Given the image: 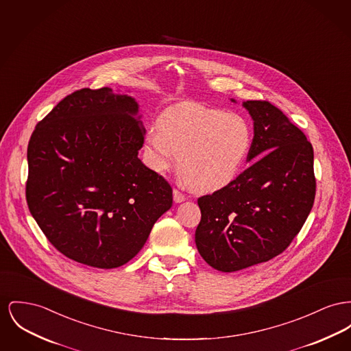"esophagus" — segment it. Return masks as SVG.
Segmentation results:
<instances>
[{
	"label": "esophagus",
	"mask_w": 351,
	"mask_h": 351,
	"mask_svg": "<svg viewBox=\"0 0 351 351\" xmlns=\"http://www.w3.org/2000/svg\"><path fill=\"white\" fill-rule=\"evenodd\" d=\"M173 200H175V203H182V202H184L186 200V196L179 191V189H173Z\"/></svg>",
	"instance_id": "obj_1"
}]
</instances>
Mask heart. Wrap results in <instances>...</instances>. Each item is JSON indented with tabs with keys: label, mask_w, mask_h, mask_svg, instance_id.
I'll list each match as a JSON object with an SVG mask.
<instances>
[{
	"label": "heart",
	"mask_w": 351,
	"mask_h": 351,
	"mask_svg": "<svg viewBox=\"0 0 351 351\" xmlns=\"http://www.w3.org/2000/svg\"><path fill=\"white\" fill-rule=\"evenodd\" d=\"M252 143V127L240 114L184 102L168 107L158 127L147 131L145 160L154 171L165 172L179 155L186 183L210 192L237 178Z\"/></svg>",
	"instance_id": "1"
}]
</instances>
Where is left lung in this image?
Returning a JSON list of instances; mask_svg holds the SVG:
<instances>
[{
    "label": "left lung",
    "mask_w": 351,
    "mask_h": 351,
    "mask_svg": "<svg viewBox=\"0 0 351 351\" xmlns=\"http://www.w3.org/2000/svg\"><path fill=\"white\" fill-rule=\"evenodd\" d=\"M243 106L253 119L247 160L254 162L227 186L197 199L202 220L195 243L206 264L220 271L249 268L282 253L315 197L314 152L305 134L268 101Z\"/></svg>",
    "instance_id": "8db88e82"
}]
</instances>
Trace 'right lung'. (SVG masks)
<instances>
[{"label": "right lung", "instance_id": "add662e5", "mask_svg": "<svg viewBox=\"0 0 351 351\" xmlns=\"http://www.w3.org/2000/svg\"><path fill=\"white\" fill-rule=\"evenodd\" d=\"M138 104L111 88L63 98L27 145L29 210L51 245L88 267L128 263L172 206V188L138 158Z\"/></svg>", "mask_w": 351, "mask_h": 351}]
</instances>
